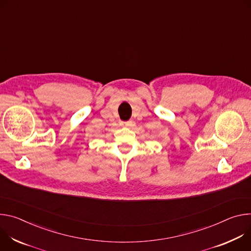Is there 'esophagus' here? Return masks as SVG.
Instances as JSON below:
<instances>
[{"mask_svg": "<svg viewBox=\"0 0 251 251\" xmlns=\"http://www.w3.org/2000/svg\"><path fill=\"white\" fill-rule=\"evenodd\" d=\"M132 125H133L132 121H128L126 123H122V126H131Z\"/></svg>", "mask_w": 251, "mask_h": 251, "instance_id": "esophagus-1", "label": "esophagus"}]
</instances>
